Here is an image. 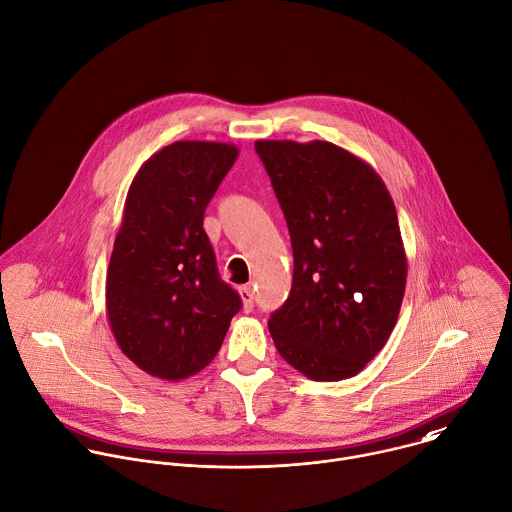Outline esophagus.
<instances>
[{
  "instance_id": "esophagus-1",
  "label": "esophagus",
  "mask_w": 512,
  "mask_h": 512,
  "mask_svg": "<svg viewBox=\"0 0 512 512\" xmlns=\"http://www.w3.org/2000/svg\"><path fill=\"white\" fill-rule=\"evenodd\" d=\"M240 298H242V306L246 312H250L254 308V292L250 286H240Z\"/></svg>"
}]
</instances>
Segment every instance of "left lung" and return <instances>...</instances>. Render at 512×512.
<instances>
[{
    "label": "left lung",
    "mask_w": 512,
    "mask_h": 512,
    "mask_svg": "<svg viewBox=\"0 0 512 512\" xmlns=\"http://www.w3.org/2000/svg\"><path fill=\"white\" fill-rule=\"evenodd\" d=\"M294 254L288 300L268 328L280 356L318 382L356 376L388 342L408 260L376 170L322 140H256Z\"/></svg>",
    "instance_id": "1"
}]
</instances>
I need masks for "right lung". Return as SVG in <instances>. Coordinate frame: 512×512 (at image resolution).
Masks as SVG:
<instances>
[{"label":"right lung","instance_id":"right-lung-1","mask_svg":"<svg viewBox=\"0 0 512 512\" xmlns=\"http://www.w3.org/2000/svg\"><path fill=\"white\" fill-rule=\"evenodd\" d=\"M240 150L182 140L136 172L106 274V314L120 350L150 376L178 382L218 354L242 300L220 280L202 228Z\"/></svg>","mask_w":512,"mask_h":512}]
</instances>
